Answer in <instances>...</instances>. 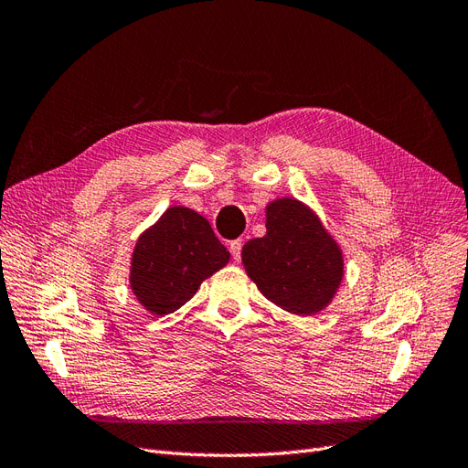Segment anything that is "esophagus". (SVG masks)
<instances>
[{
  "mask_svg": "<svg viewBox=\"0 0 468 468\" xmlns=\"http://www.w3.org/2000/svg\"><path fill=\"white\" fill-rule=\"evenodd\" d=\"M241 249H243V241H241V239H237V241H231V243H229V250H231V255H233L235 261L241 259Z\"/></svg>",
  "mask_w": 468,
  "mask_h": 468,
  "instance_id": "obj_1",
  "label": "esophagus"
}]
</instances>
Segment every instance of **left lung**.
Returning <instances> with one entry per match:
<instances>
[{
  "label": "left lung",
  "mask_w": 468,
  "mask_h": 468,
  "mask_svg": "<svg viewBox=\"0 0 468 468\" xmlns=\"http://www.w3.org/2000/svg\"><path fill=\"white\" fill-rule=\"evenodd\" d=\"M264 213L266 235L250 239L241 250L247 276L266 300L290 314L325 310L345 276L339 243L296 197H276Z\"/></svg>",
  "instance_id": "left-lung-1"
}]
</instances>
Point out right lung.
Wrapping results in <instances>:
<instances>
[{"label":"right lung","instance_id":"right-lung-1","mask_svg":"<svg viewBox=\"0 0 468 468\" xmlns=\"http://www.w3.org/2000/svg\"><path fill=\"white\" fill-rule=\"evenodd\" d=\"M227 262L229 250L209 221L190 207L172 206L139 235L129 286L146 312L168 315L192 300L204 280Z\"/></svg>","mask_w":468,"mask_h":468}]
</instances>
